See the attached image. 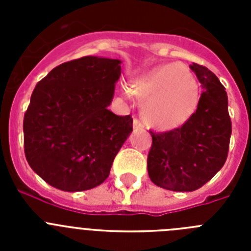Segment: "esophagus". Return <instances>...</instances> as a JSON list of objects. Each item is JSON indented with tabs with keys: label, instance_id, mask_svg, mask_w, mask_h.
<instances>
[{
	"label": "esophagus",
	"instance_id": "1",
	"mask_svg": "<svg viewBox=\"0 0 251 251\" xmlns=\"http://www.w3.org/2000/svg\"><path fill=\"white\" fill-rule=\"evenodd\" d=\"M133 129L134 130H143L145 129V126H143V123H142L139 119H134L133 121Z\"/></svg>",
	"mask_w": 251,
	"mask_h": 251
}]
</instances>
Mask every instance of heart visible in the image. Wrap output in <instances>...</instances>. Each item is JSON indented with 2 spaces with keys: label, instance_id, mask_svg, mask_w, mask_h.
Instances as JSON below:
<instances>
[{
  "label": "heart",
  "instance_id": "b5f03b06",
  "mask_svg": "<svg viewBox=\"0 0 251 251\" xmlns=\"http://www.w3.org/2000/svg\"><path fill=\"white\" fill-rule=\"evenodd\" d=\"M132 93L143 103L142 117L150 127L168 132L182 127L196 112L200 84L194 73L177 63L152 69L132 86ZM132 93L127 90V95Z\"/></svg>",
  "mask_w": 251,
  "mask_h": 251
}]
</instances>
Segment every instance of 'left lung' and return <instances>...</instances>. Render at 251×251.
<instances>
[{
	"label": "left lung",
	"instance_id": "1",
	"mask_svg": "<svg viewBox=\"0 0 251 251\" xmlns=\"http://www.w3.org/2000/svg\"><path fill=\"white\" fill-rule=\"evenodd\" d=\"M190 68L203 88L195 114L181 128L151 132L148 176L171 191L191 192L208 182L225 163L231 136L225 88L205 66Z\"/></svg>",
	"mask_w": 251,
	"mask_h": 251
}]
</instances>
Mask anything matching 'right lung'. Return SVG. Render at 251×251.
Here are the masks:
<instances>
[{"label":"right lung","mask_w":251,"mask_h":251,"mask_svg":"<svg viewBox=\"0 0 251 251\" xmlns=\"http://www.w3.org/2000/svg\"><path fill=\"white\" fill-rule=\"evenodd\" d=\"M121 63L84 56L56 66L37 83L24 118L25 156L52 187L85 191L109 176L133 130L130 115L108 109Z\"/></svg>","instance_id":"1"}]
</instances>
